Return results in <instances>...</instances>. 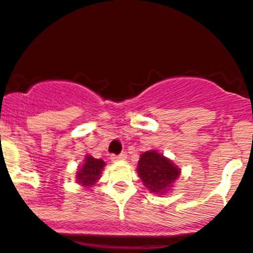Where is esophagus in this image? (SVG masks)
<instances>
[{
	"label": "esophagus",
	"mask_w": 253,
	"mask_h": 253,
	"mask_svg": "<svg viewBox=\"0 0 253 253\" xmlns=\"http://www.w3.org/2000/svg\"><path fill=\"white\" fill-rule=\"evenodd\" d=\"M125 158H126V154H125V153L111 154V156H110L111 161H120V160H125Z\"/></svg>",
	"instance_id": "obj_1"
}]
</instances>
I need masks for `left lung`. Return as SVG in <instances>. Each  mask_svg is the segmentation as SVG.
Wrapping results in <instances>:
<instances>
[{
  "mask_svg": "<svg viewBox=\"0 0 253 253\" xmlns=\"http://www.w3.org/2000/svg\"><path fill=\"white\" fill-rule=\"evenodd\" d=\"M138 175L143 184L153 194H165L180 176V169L162 154L149 151L140 156Z\"/></svg>",
  "mask_w": 253,
  "mask_h": 253,
  "instance_id": "left-lung-1",
  "label": "left lung"
}]
</instances>
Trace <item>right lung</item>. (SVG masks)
<instances>
[{
  "instance_id": "add662e5",
  "label": "right lung",
  "mask_w": 253,
  "mask_h": 253,
  "mask_svg": "<svg viewBox=\"0 0 253 253\" xmlns=\"http://www.w3.org/2000/svg\"><path fill=\"white\" fill-rule=\"evenodd\" d=\"M105 166V162L102 160H96V158L87 156L86 161L84 163V167L77 173V180L80 184L84 186H91L96 182V180L100 177V173L102 171V167Z\"/></svg>"
}]
</instances>
